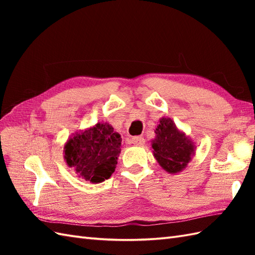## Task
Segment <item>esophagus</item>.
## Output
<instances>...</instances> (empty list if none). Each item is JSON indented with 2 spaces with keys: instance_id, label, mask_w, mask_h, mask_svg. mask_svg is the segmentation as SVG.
Returning <instances> with one entry per match:
<instances>
[{
  "instance_id": "obj_1",
  "label": "esophagus",
  "mask_w": 255,
  "mask_h": 255,
  "mask_svg": "<svg viewBox=\"0 0 255 255\" xmlns=\"http://www.w3.org/2000/svg\"><path fill=\"white\" fill-rule=\"evenodd\" d=\"M131 143L134 145H143L144 139L142 137H133L131 138Z\"/></svg>"
}]
</instances>
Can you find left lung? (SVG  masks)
<instances>
[{"mask_svg": "<svg viewBox=\"0 0 255 255\" xmlns=\"http://www.w3.org/2000/svg\"><path fill=\"white\" fill-rule=\"evenodd\" d=\"M152 140L153 156L162 169L171 174L183 171L195 155L196 145L169 117H162Z\"/></svg>", "mask_w": 255, "mask_h": 255, "instance_id": "1", "label": "left lung"}]
</instances>
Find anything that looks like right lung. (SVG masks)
I'll list each match as a JSON object with an SVG mask.
<instances>
[{
    "instance_id": "right-lung-1",
    "label": "right lung",
    "mask_w": 255,
    "mask_h": 255,
    "mask_svg": "<svg viewBox=\"0 0 255 255\" xmlns=\"http://www.w3.org/2000/svg\"><path fill=\"white\" fill-rule=\"evenodd\" d=\"M122 147L121 134L108 123H97L74 132L63 148V158L80 178L102 183L115 172Z\"/></svg>"
}]
</instances>
